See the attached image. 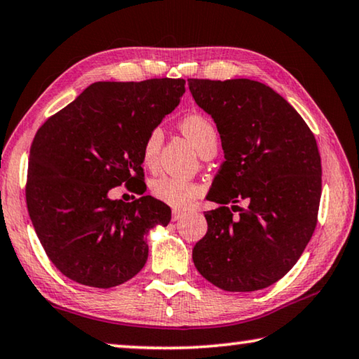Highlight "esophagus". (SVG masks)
<instances>
[{"label": "esophagus", "instance_id": "obj_1", "mask_svg": "<svg viewBox=\"0 0 359 359\" xmlns=\"http://www.w3.org/2000/svg\"><path fill=\"white\" fill-rule=\"evenodd\" d=\"M187 215V212H182V210H172V220L177 222L180 218H184Z\"/></svg>", "mask_w": 359, "mask_h": 359}]
</instances>
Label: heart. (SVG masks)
<instances>
[{
	"instance_id": "obj_1",
	"label": "heart",
	"mask_w": 359,
	"mask_h": 359,
	"mask_svg": "<svg viewBox=\"0 0 359 359\" xmlns=\"http://www.w3.org/2000/svg\"><path fill=\"white\" fill-rule=\"evenodd\" d=\"M180 130L190 139L196 150L201 151L210 144H217V130L212 121L201 114H191L180 121ZM163 141L160 128L151 130L142 145V160L151 166L156 160ZM150 193L158 201L165 203L175 209H187L201 196V187L194 182L174 177V175H160L150 182Z\"/></svg>"
}]
</instances>
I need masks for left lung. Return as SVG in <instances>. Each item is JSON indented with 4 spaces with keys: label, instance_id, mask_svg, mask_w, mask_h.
I'll return each instance as SVG.
<instances>
[{
    "label": "left lung",
    "instance_id": "left-lung-1",
    "mask_svg": "<svg viewBox=\"0 0 359 359\" xmlns=\"http://www.w3.org/2000/svg\"><path fill=\"white\" fill-rule=\"evenodd\" d=\"M214 118L224 161L212 182L208 233L193 248L205 280L224 291L263 290L287 274L311 241L321 196L317 141L296 109L250 79H188ZM215 191L212 192L211 190ZM245 198L238 217L224 205Z\"/></svg>",
    "mask_w": 359,
    "mask_h": 359
}]
</instances>
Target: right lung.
Listing matches in <instances>:
<instances>
[{
    "label": "right lung",
    "instance_id": "add662e5",
    "mask_svg": "<svg viewBox=\"0 0 359 359\" xmlns=\"http://www.w3.org/2000/svg\"><path fill=\"white\" fill-rule=\"evenodd\" d=\"M185 93L184 79L95 82L48 118L29 150L27 205L47 257L71 280L112 288L149 257L147 236L171 222L154 196L109 191L144 177L142 145Z\"/></svg>",
    "mask_w": 359,
    "mask_h": 359
}]
</instances>
